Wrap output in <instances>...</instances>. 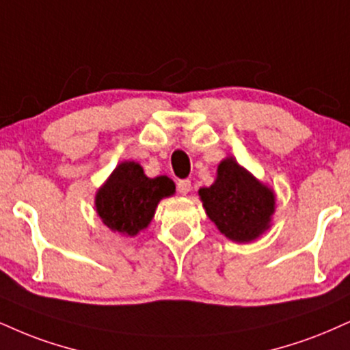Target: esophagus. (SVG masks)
<instances>
[{"mask_svg":"<svg viewBox=\"0 0 350 350\" xmlns=\"http://www.w3.org/2000/svg\"><path fill=\"white\" fill-rule=\"evenodd\" d=\"M176 189H178V192L180 193V196H186V193L191 192V180H189V179L178 180V184H176Z\"/></svg>","mask_w":350,"mask_h":350,"instance_id":"esophagus-1","label":"esophagus"}]
</instances>
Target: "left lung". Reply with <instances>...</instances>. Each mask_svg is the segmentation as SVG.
<instances>
[{
  "mask_svg": "<svg viewBox=\"0 0 350 350\" xmlns=\"http://www.w3.org/2000/svg\"><path fill=\"white\" fill-rule=\"evenodd\" d=\"M199 193L210 220L226 238L247 243L269 228L275 205L273 192L233 158L220 163L215 184Z\"/></svg>",
  "mask_w": 350,
  "mask_h": 350,
  "instance_id": "8db88e82",
  "label": "left lung"
}]
</instances>
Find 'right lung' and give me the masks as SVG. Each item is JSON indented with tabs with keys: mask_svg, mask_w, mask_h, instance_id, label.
<instances>
[{
	"mask_svg": "<svg viewBox=\"0 0 350 350\" xmlns=\"http://www.w3.org/2000/svg\"><path fill=\"white\" fill-rule=\"evenodd\" d=\"M174 192L166 176L150 179L137 163L127 161L116 167L96 196V208L104 225L112 231L135 237L146 228L158 202Z\"/></svg>",
	"mask_w": 350,
	"mask_h": 350,
	"instance_id": "right-lung-1",
	"label": "right lung"
}]
</instances>
